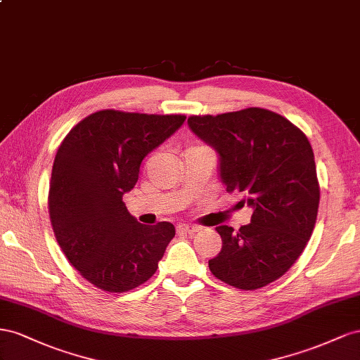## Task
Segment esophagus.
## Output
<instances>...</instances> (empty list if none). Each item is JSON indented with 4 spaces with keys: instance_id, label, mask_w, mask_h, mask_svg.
Listing matches in <instances>:
<instances>
[{
    "instance_id": "1",
    "label": "esophagus",
    "mask_w": 360,
    "mask_h": 360,
    "mask_svg": "<svg viewBox=\"0 0 360 360\" xmlns=\"http://www.w3.org/2000/svg\"><path fill=\"white\" fill-rule=\"evenodd\" d=\"M176 231L181 233H194V232H199L200 228L199 226H191V224H179Z\"/></svg>"
}]
</instances>
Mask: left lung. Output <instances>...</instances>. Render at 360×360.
<instances>
[{"label": "left lung", "instance_id": "left-lung-1", "mask_svg": "<svg viewBox=\"0 0 360 360\" xmlns=\"http://www.w3.org/2000/svg\"><path fill=\"white\" fill-rule=\"evenodd\" d=\"M188 127L217 152L226 191L253 210L237 232L219 226L223 245L210 270L238 290L262 288L291 269L312 235L320 186L311 143L288 119L255 107L191 116Z\"/></svg>", "mask_w": 360, "mask_h": 360}]
</instances>
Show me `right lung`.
<instances>
[{
	"instance_id": "add662e5",
	"label": "right lung",
	"mask_w": 360,
	"mask_h": 360,
	"mask_svg": "<svg viewBox=\"0 0 360 360\" xmlns=\"http://www.w3.org/2000/svg\"><path fill=\"white\" fill-rule=\"evenodd\" d=\"M186 116L102 110L61 143L49 184V217L69 262L98 288L125 292L149 281L172 238L169 221L148 226L122 198L141 161L176 132Z\"/></svg>"
}]
</instances>
